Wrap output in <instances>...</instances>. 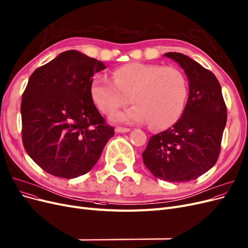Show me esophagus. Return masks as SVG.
<instances>
[{
    "label": "esophagus",
    "instance_id": "34e87169",
    "mask_svg": "<svg viewBox=\"0 0 248 248\" xmlns=\"http://www.w3.org/2000/svg\"><path fill=\"white\" fill-rule=\"evenodd\" d=\"M115 131L117 133H126V132H129L130 129L129 128H125V127H116Z\"/></svg>",
    "mask_w": 248,
    "mask_h": 248
}]
</instances>
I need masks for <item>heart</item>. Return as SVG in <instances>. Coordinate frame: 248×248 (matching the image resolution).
I'll return each mask as SVG.
<instances>
[{"label": "heart", "instance_id": "b5f03b06", "mask_svg": "<svg viewBox=\"0 0 248 248\" xmlns=\"http://www.w3.org/2000/svg\"><path fill=\"white\" fill-rule=\"evenodd\" d=\"M91 96L104 114H110L131 101L135 105L115 113L118 123L150 122L155 129H166L181 118L187 96L184 74L176 67L130 62L117 67L113 79L98 75L91 84Z\"/></svg>", "mask_w": 248, "mask_h": 248}]
</instances>
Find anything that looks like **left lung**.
Masks as SVG:
<instances>
[{"label": "left lung", "mask_w": 248, "mask_h": 248, "mask_svg": "<svg viewBox=\"0 0 248 248\" xmlns=\"http://www.w3.org/2000/svg\"><path fill=\"white\" fill-rule=\"evenodd\" d=\"M184 70L189 97L178 121L150 139L142 160L152 174L169 183L196 179L216 164L227 123V108L217 77L191 57L168 52Z\"/></svg>", "instance_id": "obj_1"}]
</instances>
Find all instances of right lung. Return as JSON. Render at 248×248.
<instances>
[{"instance_id":"right-lung-1","label":"right lung","mask_w":248,"mask_h":248,"mask_svg":"<svg viewBox=\"0 0 248 248\" xmlns=\"http://www.w3.org/2000/svg\"><path fill=\"white\" fill-rule=\"evenodd\" d=\"M106 64L69 50L31 74L21 99L22 142L46 172L63 178L87 173L114 128L93 104V75Z\"/></svg>"}]
</instances>
